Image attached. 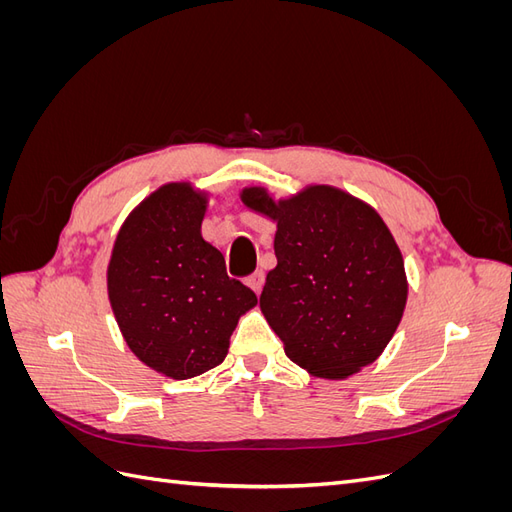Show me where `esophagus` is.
<instances>
[{"label":"esophagus","mask_w":512,"mask_h":512,"mask_svg":"<svg viewBox=\"0 0 512 512\" xmlns=\"http://www.w3.org/2000/svg\"><path fill=\"white\" fill-rule=\"evenodd\" d=\"M245 284L250 286L256 294H260L262 284H265V275H262V271H256V273H252L250 277H245Z\"/></svg>","instance_id":"obj_1"}]
</instances>
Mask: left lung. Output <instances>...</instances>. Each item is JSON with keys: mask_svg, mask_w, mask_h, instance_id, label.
<instances>
[{"mask_svg": "<svg viewBox=\"0 0 512 512\" xmlns=\"http://www.w3.org/2000/svg\"><path fill=\"white\" fill-rule=\"evenodd\" d=\"M241 203L277 224V265L260 294L262 316L307 374L344 380L374 363L408 301L404 256L380 213L335 185L288 198L241 190Z\"/></svg>", "mask_w": 512, "mask_h": 512, "instance_id": "8db88e82", "label": "left lung"}]
</instances>
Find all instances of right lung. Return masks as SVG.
I'll use <instances>...</instances> for the list:
<instances>
[{"instance_id":"1","label":"right lung","mask_w":512,"mask_h":512,"mask_svg":"<svg viewBox=\"0 0 512 512\" xmlns=\"http://www.w3.org/2000/svg\"><path fill=\"white\" fill-rule=\"evenodd\" d=\"M209 192L164 183L121 224L106 267L119 331L138 361L173 380L226 359L239 318L256 294L226 275L220 250L203 239Z\"/></svg>"}]
</instances>
